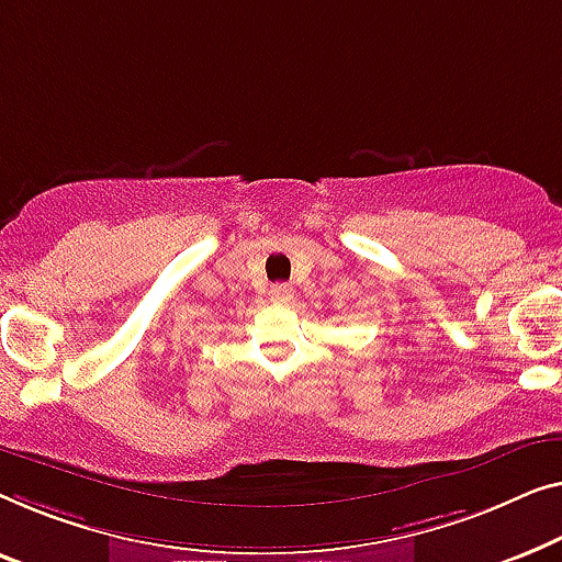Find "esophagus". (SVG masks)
I'll return each mask as SVG.
<instances>
[{
    "label": "esophagus",
    "mask_w": 562,
    "mask_h": 562,
    "mask_svg": "<svg viewBox=\"0 0 562 562\" xmlns=\"http://www.w3.org/2000/svg\"><path fill=\"white\" fill-rule=\"evenodd\" d=\"M270 297L274 300V303H288V300L292 297V288L290 284H272Z\"/></svg>",
    "instance_id": "esophagus-1"
}]
</instances>
